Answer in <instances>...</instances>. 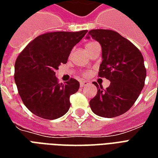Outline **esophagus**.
Wrapping results in <instances>:
<instances>
[{
    "mask_svg": "<svg viewBox=\"0 0 158 158\" xmlns=\"http://www.w3.org/2000/svg\"><path fill=\"white\" fill-rule=\"evenodd\" d=\"M88 84H89V83L87 82V81H81V82H80V86H81V87H84V86L87 85Z\"/></svg>",
    "mask_w": 158,
    "mask_h": 158,
    "instance_id": "1",
    "label": "esophagus"
}]
</instances>
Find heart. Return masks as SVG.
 Wrapping results in <instances>:
<instances>
[{"label":"heart","instance_id":"obj_1","mask_svg":"<svg viewBox=\"0 0 158 158\" xmlns=\"http://www.w3.org/2000/svg\"><path fill=\"white\" fill-rule=\"evenodd\" d=\"M94 44H96L95 42H93V43H89V44H87V45H85V48H87V47H89V46H90V45H94Z\"/></svg>","mask_w":158,"mask_h":158}]
</instances>
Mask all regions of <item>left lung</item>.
I'll use <instances>...</instances> for the list:
<instances>
[{"mask_svg":"<svg viewBox=\"0 0 158 158\" xmlns=\"http://www.w3.org/2000/svg\"><path fill=\"white\" fill-rule=\"evenodd\" d=\"M85 38L100 43L102 62L99 76L111 82L106 90L94 83L97 94L89 101L90 108L103 118L122 115L135 102L145 85L146 70L142 54L129 40L113 30L92 29Z\"/></svg>","mask_w":158,"mask_h":158,"instance_id":"obj_1","label":"left lung"}]
</instances>
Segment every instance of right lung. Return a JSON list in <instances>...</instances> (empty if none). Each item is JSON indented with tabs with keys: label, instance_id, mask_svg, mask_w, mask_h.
<instances>
[{
	"label": "right lung",
	"instance_id": "1",
	"mask_svg": "<svg viewBox=\"0 0 158 158\" xmlns=\"http://www.w3.org/2000/svg\"><path fill=\"white\" fill-rule=\"evenodd\" d=\"M87 30L52 32L36 37L26 46L15 62L14 80L26 107L42 118L56 119L70 107L69 97L78 91L79 82L71 79L58 84L55 71L67 63L73 46Z\"/></svg>",
	"mask_w": 158,
	"mask_h": 158
}]
</instances>
